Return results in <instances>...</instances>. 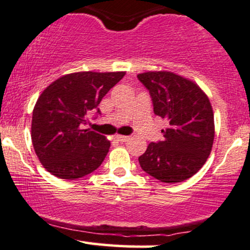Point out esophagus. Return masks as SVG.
<instances>
[{
  "label": "esophagus",
  "mask_w": 250,
  "mask_h": 250,
  "mask_svg": "<svg viewBox=\"0 0 250 250\" xmlns=\"http://www.w3.org/2000/svg\"><path fill=\"white\" fill-rule=\"evenodd\" d=\"M129 136H125V135H117V136H115V140L117 142H125L128 141Z\"/></svg>",
  "instance_id": "esophagus-1"
}]
</instances>
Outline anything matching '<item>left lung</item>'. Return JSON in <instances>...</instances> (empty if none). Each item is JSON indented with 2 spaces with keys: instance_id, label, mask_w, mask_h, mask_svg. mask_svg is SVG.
Returning a JSON list of instances; mask_svg holds the SVG:
<instances>
[{
  "instance_id": "obj_1",
  "label": "left lung",
  "mask_w": 250,
  "mask_h": 250,
  "mask_svg": "<svg viewBox=\"0 0 250 250\" xmlns=\"http://www.w3.org/2000/svg\"><path fill=\"white\" fill-rule=\"evenodd\" d=\"M137 79L150 94L155 115L169 123L163 141L149 143L139 157L140 166L161 182H182L202 168L213 147L209 99L199 85L170 71H148Z\"/></svg>"
}]
</instances>
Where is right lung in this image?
Masks as SVG:
<instances>
[{"label": "right lung", "mask_w": 250, "mask_h": 250, "mask_svg": "<svg viewBox=\"0 0 250 250\" xmlns=\"http://www.w3.org/2000/svg\"><path fill=\"white\" fill-rule=\"evenodd\" d=\"M125 71L64 75L43 90L33 110L31 141L42 166L60 179L74 180L93 173L107 156L104 135L83 129L88 115Z\"/></svg>", "instance_id": "add662e5"}]
</instances>
